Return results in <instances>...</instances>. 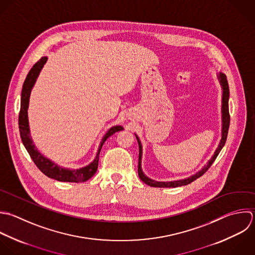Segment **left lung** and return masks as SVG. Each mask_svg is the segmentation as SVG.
I'll list each match as a JSON object with an SVG mask.
<instances>
[{
	"instance_id": "left-lung-1",
	"label": "left lung",
	"mask_w": 255,
	"mask_h": 255,
	"mask_svg": "<svg viewBox=\"0 0 255 255\" xmlns=\"http://www.w3.org/2000/svg\"><path fill=\"white\" fill-rule=\"evenodd\" d=\"M219 80L221 82L222 88H223V101H222V121H223V129H222V139L221 142L214 154V156L211 158V160L207 163V165H205V167L199 171L198 173H196L195 175H193L192 177H189L187 179H183V180H178V181H172V182H157L154 181L150 178H148L147 176H145V174L142 171L141 168V161H142V145L141 142L139 140V138L136 135V139L138 141V145H139V163H138V175L139 178L147 185H149L150 187H155V188H176V187H181V186H186L191 184L192 182L196 181L198 178L202 177L209 169L210 167L213 165V163L215 162V160L217 159L218 155L220 154V152L222 151L223 147L225 146L226 142H227V138H228V133H229V128H230V122H231V116H230V110H229V98H230V88H229V83H228V79L226 74L220 72L219 74Z\"/></svg>"
}]
</instances>
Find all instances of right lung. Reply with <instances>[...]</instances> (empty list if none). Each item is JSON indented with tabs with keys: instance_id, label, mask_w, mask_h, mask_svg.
<instances>
[{
	"instance_id": "add662e5",
	"label": "right lung",
	"mask_w": 255,
	"mask_h": 255,
	"mask_svg": "<svg viewBox=\"0 0 255 255\" xmlns=\"http://www.w3.org/2000/svg\"><path fill=\"white\" fill-rule=\"evenodd\" d=\"M47 57L43 56L41 57L33 66L30 68L29 72L27 73L25 80L22 85L21 90V97H20V110L18 114V129H19V135L21 138V142L26 149L27 153L29 154L31 160L35 164V166L40 170L41 173H43L48 178L54 179L59 182H69V183H82L87 180H89L97 171L98 168V161H99V154L101 151V148L104 144V142L114 133L123 130L122 126H113L111 127L107 133L104 135V137L101 140V143L99 145L97 154L93 162H91L86 167L76 169V170H70L65 169L57 166L53 162H51L49 159L45 158L42 154H40L35 146L32 143V140L29 135V126H28V119H27V108H28V101H29V95L31 88L33 87L35 80L39 74V71L41 70L43 64L46 62Z\"/></svg>"
}]
</instances>
